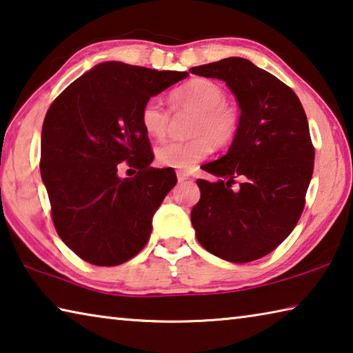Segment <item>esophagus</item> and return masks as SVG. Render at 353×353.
I'll return each instance as SVG.
<instances>
[{"instance_id": "esophagus-1", "label": "esophagus", "mask_w": 353, "mask_h": 353, "mask_svg": "<svg viewBox=\"0 0 353 353\" xmlns=\"http://www.w3.org/2000/svg\"><path fill=\"white\" fill-rule=\"evenodd\" d=\"M176 176H177V181H179V182L187 181V179L190 177V174H188L187 171H177V172H176Z\"/></svg>"}]
</instances>
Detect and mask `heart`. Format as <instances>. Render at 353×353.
<instances>
[{
	"mask_svg": "<svg viewBox=\"0 0 353 353\" xmlns=\"http://www.w3.org/2000/svg\"><path fill=\"white\" fill-rule=\"evenodd\" d=\"M174 112L191 110L188 139L170 141L155 149V159L166 168L188 170L210 154L212 148H224L235 140L240 130V112L225 103V92L210 79H193L170 93ZM143 129L155 140L163 139L170 124V113L157 99H149L140 113Z\"/></svg>",
	"mask_w": 353,
	"mask_h": 353,
	"instance_id": "obj_1",
	"label": "heart"
}]
</instances>
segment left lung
Listing matches in <instances>:
<instances>
[{"label":"left lung","instance_id":"1","mask_svg":"<svg viewBox=\"0 0 353 353\" xmlns=\"http://www.w3.org/2000/svg\"><path fill=\"white\" fill-rule=\"evenodd\" d=\"M190 73L224 81L241 110L229 151L201 166L219 181L198 179L196 238L223 260H259L291 234L303 212L314 166L307 115L288 85L248 59H223ZM238 175L243 183L232 190Z\"/></svg>","mask_w":353,"mask_h":353}]
</instances>
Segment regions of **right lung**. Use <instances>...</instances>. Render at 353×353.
<instances>
[{
    "label": "right lung",
    "mask_w": 353,
    "mask_h": 353,
    "mask_svg": "<svg viewBox=\"0 0 353 353\" xmlns=\"http://www.w3.org/2000/svg\"><path fill=\"white\" fill-rule=\"evenodd\" d=\"M103 62L59 94L41 128V181L62 241L97 266H117L146 246L152 216L177 182L172 168H152L140 113L146 101L185 79ZM128 161L139 172L119 178Z\"/></svg>",
    "instance_id": "add662e5"
}]
</instances>
